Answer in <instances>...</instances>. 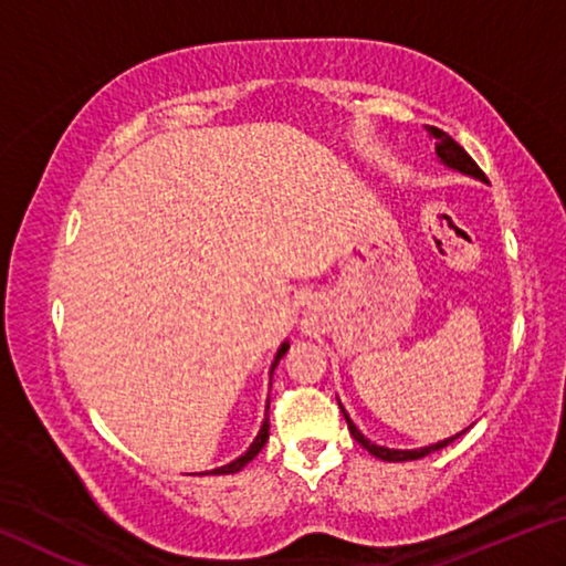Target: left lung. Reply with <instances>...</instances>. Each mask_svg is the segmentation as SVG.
<instances>
[{"label":"left lung","mask_w":566,"mask_h":566,"mask_svg":"<svg viewBox=\"0 0 566 566\" xmlns=\"http://www.w3.org/2000/svg\"><path fill=\"white\" fill-rule=\"evenodd\" d=\"M429 134H432V137L437 139V157H439V161H442L444 167H449V169H454V171H462V175H467V177H474V179H479V181H486V177H484V171L476 167V161L467 155V151L457 145V142L449 137L447 132H442V129H437V127H429ZM342 407V405H339ZM342 415H344V419H347V427H349V432H352V437L357 439V442L367 449L369 454H375L377 459H385V462H409V459H421V457H427V454H432V452H439V449H444L447 444H452L457 437H462L464 432H459V434H454V437H449V439H444V442H437V444H429V447H421V449H389V447H379V444H375V442H369L367 437H364L359 429H357V424H354V421L349 419V415H347V409L342 407Z\"/></svg>","instance_id":"left-lung-1"}]
</instances>
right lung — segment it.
<instances>
[{"label": "right lung", "mask_w": 566, "mask_h": 566, "mask_svg": "<svg viewBox=\"0 0 566 566\" xmlns=\"http://www.w3.org/2000/svg\"><path fill=\"white\" fill-rule=\"evenodd\" d=\"M286 349H290V342H284L280 349H276V357H274V361H272V371L276 369V364H280V359L284 357L286 354ZM266 439H270V399H266V409H264V421H262V429H260V434L254 437V442L249 444V449L247 452L242 454V457H237L234 462H229V464H224V467H217V469H212V474H234V472H239V469L242 467H247L249 462H252V459L262 452V447L266 444Z\"/></svg>", "instance_id": "1"}]
</instances>
